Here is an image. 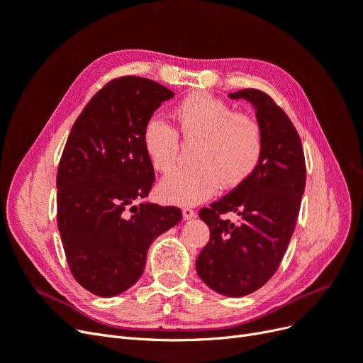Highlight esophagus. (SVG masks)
I'll list each match as a JSON object with an SVG mask.
<instances>
[{"instance_id":"obj_1","label":"esophagus","mask_w":363,"mask_h":363,"mask_svg":"<svg viewBox=\"0 0 363 363\" xmlns=\"http://www.w3.org/2000/svg\"><path fill=\"white\" fill-rule=\"evenodd\" d=\"M183 218L186 219V221H189V219L196 218V213H195V211H192L191 207H184L183 208Z\"/></svg>"}]
</instances>
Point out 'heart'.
<instances>
[{"label":"heart","instance_id":"obj_1","mask_svg":"<svg viewBox=\"0 0 363 363\" xmlns=\"http://www.w3.org/2000/svg\"><path fill=\"white\" fill-rule=\"evenodd\" d=\"M177 128L184 139H200L192 169H177L159 184L167 203L195 206L215 195L221 183L236 188L255 172L263 151V133L257 121L235 113L233 107L206 92H194L174 107ZM145 155L159 172H168L179 157V133L167 121L151 116L142 131Z\"/></svg>","mask_w":363,"mask_h":363}]
</instances>
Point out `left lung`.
Masks as SVG:
<instances>
[{
  "label": "left lung",
  "mask_w": 363,
  "mask_h": 363,
  "mask_svg": "<svg viewBox=\"0 0 363 363\" xmlns=\"http://www.w3.org/2000/svg\"><path fill=\"white\" fill-rule=\"evenodd\" d=\"M228 96L255 107L263 151L257 168L242 184L200 211L211 239L195 268L215 292L244 296L274 276L286 252L304 194L306 163L298 133L269 95L242 89ZM227 211L240 215L239 225L220 218Z\"/></svg>",
  "instance_id": "obj_1"
}]
</instances>
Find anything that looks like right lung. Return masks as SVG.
Here are the masks:
<instances>
[{
    "instance_id": "add662e5",
    "label": "right lung",
    "mask_w": 363,
    "mask_h": 363,
    "mask_svg": "<svg viewBox=\"0 0 363 363\" xmlns=\"http://www.w3.org/2000/svg\"><path fill=\"white\" fill-rule=\"evenodd\" d=\"M172 96L142 77L115 79L86 104L65 145L57 169V227L74 279L98 296L133 286L152 240L182 219L179 207L136 204L155 183L142 131Z\"/></svg>"
}]
</instances>
